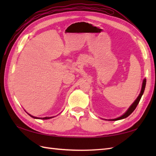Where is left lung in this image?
I'll list each match as a JSON object with an SVG mask.
<instances>
[{"instance_id":"1","label":"left lung","mask_w":156,"mask_h":156,"mask_svg":"<svg viewBox=\"0 0 156 156\" xmlns=\"http://www.w3.org/2000/svg\"><path fill=\"white\" fill-rule=\"evenodd\" d=\"M145 84H146V79H144V81H143V84H142V87H141V92H140V94H139L138 97L137 98L136 100H135L134 101V102L133 104H132L130 107H129L128 108V110L126 111L125 113L121 115V117H119L118 118H116V119H109V121H117V120H121V119H125L126 117H127L128 116L130 115L132 112H133L134 111V110L135 109V108L137 107V105L139 104V102H140V99L142 97V95H143L144 92V90H145Z\"/></svg>"}]
</instances>
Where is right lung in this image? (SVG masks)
<instances>
[{
  "label": "right lung",
  "instance_id": "add662e5",
  "mask_svg": "<svg viewBox=\"0 0 156 156\" xmlns=\"http://www.w3.org/2000/svg\"><path fill=\"white\" fill-rule=\"evenodd\" d=\"M29 116H31V117H33V118H34V119H51V118H53V117H43V118H40V117H34V116H32V115H31L30 114H29V113H27Z\"/></svg>",
  "mask_w": 156,
  "mask_h": 156
}]
</instances>
